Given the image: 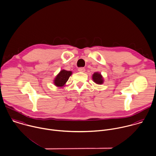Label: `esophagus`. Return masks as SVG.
Masks as SVG:
<instances>
[{
	"mask_svg": "<svg viewBox=\"0 0 156 156\" xmlns=\"http://www.w3.org/2000/svg\"><path fill=\"white\" fill-rule=\"evenodd\" d=\"M78 70L79 72H85V69L83 68V67H80V68L78 69Z\"/></svg>",
	"mask_w": 156,
	"mask_h": 156,
	"instance_id": "1",
	"label": "esophagus"
}]
</instances>
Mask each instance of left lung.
Here are the masks:
<instances>
[{"instance_id":"obj_1","label":"left lung","mask_w":156,"mask_h":156,"mask_svg":"<svg viewBox=\"0 0 156 156\" xmlns=\"http://www.w3.org/2000/svg\"><path fill=\"white\" fill-rule=\"evenodd\" d=\"M92 80L93 81L96 83L97 84H102L104 82V80H103V77L102 76V75H101L100 73L97 72H95L93 75H92Z\"/></svg>"}]
</instances>
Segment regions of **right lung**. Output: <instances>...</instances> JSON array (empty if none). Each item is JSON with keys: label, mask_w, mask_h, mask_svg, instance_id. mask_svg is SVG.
<instances>
[{"label": "right lung", "mask_w": 156, "mask_h": 156, "mask_svg": "<svg viewBox=\"0 0 156 156\" xmlns=\"http://www.w3.org/2000/svg\"><path fill=\"white\" fill-rule=\"evenodd\" d=\"M72 71H67L64 69L61 70L53 80L54 84L59 87H64V86H66L67 81H68L69 77L72 75Z\"/></svg>", "instance_id": "1"}]
</instances>
